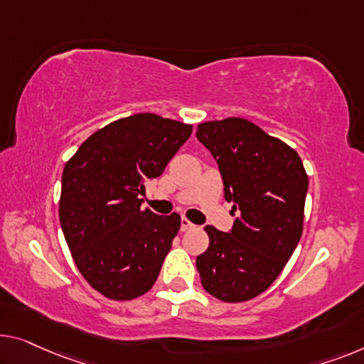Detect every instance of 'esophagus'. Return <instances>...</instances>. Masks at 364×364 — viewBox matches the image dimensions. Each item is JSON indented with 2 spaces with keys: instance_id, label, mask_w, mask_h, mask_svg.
Wrapping results in <instances>:
<instances>
[{
  "instance_id": "obj_1",
  "label": "esophagus",
  "mask_w": 364,
  "mask_h": 364,
  "mask_svg": "<svg viewBox=\"0 0 364 364\" xmlns=\"http://www.w3.org/2000/svg\"><path fill=\"white\" fill-rule=\"evenodd\" d=\"M193 227H194L193 222H189L186 217H183V219H181V232H186L189 229H193Z\"/></svg>"
}]
</instances>
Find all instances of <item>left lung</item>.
Wrapping results in <instances>:
<instances>
[{"mask_svg":"<svg viewBox=\"0 0 364 364\" xmlns=\"http://www.w3.org/2000/svg\"><path fill=\"white\" fill-rule=\"evenodd\" d=\"M196 137L215 159L224 198L238 213L230 232L204 227L200 284L224 302L250 301L273 284L301 240L307 173L294 149L247 119L203 122Z\"/></svg>","mask_w":364,"mask_h":364,"instance_id":"1","label":"left lung"}]
</instances>
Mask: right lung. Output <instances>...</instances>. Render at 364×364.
<instances>
[{"mask_svg":"<svg viewBox=\"0 0 364 364\" xmlns=\"http://www.w3.org/2000/svg\"><path fill=\"white\" fill-rule=\"evenodd\" d=\"M191 132V124L134 114L96 130L65 165V240L83 278L107 299H135L159 278L181 217L154 214L139 196Z\"/></svg>","mask_w":364,"mask_h":364,"instance_id":"right-lung-1","label":"right lung"}]
</instances>
